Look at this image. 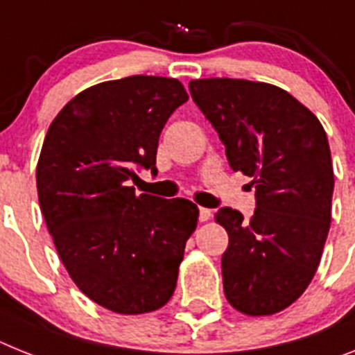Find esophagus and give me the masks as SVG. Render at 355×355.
Masks as SVG:
<instances>
[{"label": "esophagus", "instance_id": "1", "mask_svg": "<svg viewBox=\"0 0 355 355\" xmlns=\"http://www.w3.org/2000/svg\"><path fill=\"white\" fill-rule=\"evenodd\" d=\"M211 214H213V211L207 209V207H200V209H198V220H200V222H207V220L211 218Z\"/></svg>", "mask_w": 355, "mask_h": 355}]
</instances>
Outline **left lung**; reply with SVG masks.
Listing matches in <instances>:
<instances>
[{
	"instance_id": "left-lung-1",
	"label": "left lung",
	"mask_w": 355,
	"mask_h": 355,
	"mask_svg": "<svg viewBox=\"0 0 355 355\" xmlns=\"http://www.w3.org/2000/svg\"><path fill=\"white\" fill-rule=\"evenodd\" d=\"M189 92L231 169L256 186L251 220L231 207L214 214L229 234L223 293L243 314H276L305 293L327 242L334 191L327 133L311 110L267 83L196 79Z\"/></svg>"
}]
</instances>
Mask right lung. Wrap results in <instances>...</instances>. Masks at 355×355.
I'll return each instance as SVG.
<instances>
[{"mask_svg":"<svg viewBox=\"0 0 355 355\" xmlns=\"http://www.w3.org/2000/svg\"><path fill=\"white\" fill-rule=\"evenodd\" d=\"M186 101L168 77L101 83L76 95L44 137L35 180L49 233L79 291L117 314L169 302L196 227L193 202L130 186L139 169L157 173L160 132Z\"/></svg>","mask_w":355,"mask_h":355,"instance_id":"1","label":"right lung"}]
</instances>
